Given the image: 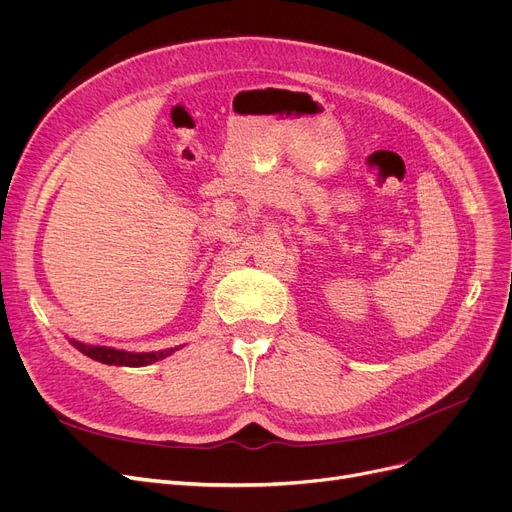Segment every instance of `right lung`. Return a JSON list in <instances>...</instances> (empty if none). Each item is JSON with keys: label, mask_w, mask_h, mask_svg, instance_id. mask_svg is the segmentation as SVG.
I'll list each match as a JSON object with an SVG mask.
<instances>
[{"label": "right lung", "mask_w": 512, "mask_h": 512, "mask_svg": "<svg viewBox=\"0 0 512 512\" xmlns=\"http://www.w3.org/2000/svg\"><path fill=\"white\" fill-rule=\"evenodd\" d=\"M80 353L105 363V365H122V367H143L149 363H155L159 359H166L168 355H172L178 348H168V351H157V353H126V351H116V348L110 346H89L83 342L70 340Z\"/></svg>", "instance_id": "1"}]
</instances>
